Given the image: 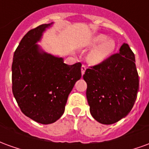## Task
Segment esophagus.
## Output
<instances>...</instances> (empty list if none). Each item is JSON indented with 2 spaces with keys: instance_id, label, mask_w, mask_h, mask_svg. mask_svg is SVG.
Instances as JSON below:
<instances>
[{
  "instance_id": "1",
  "label": "esophagus",
  "mask_w": 149,
  "mask_h": 149,
  "mask_svg": "<svg viewBox=\"0 0 149 149\" xmlns=\"http://www.w3.org/2000/svg\"><path fill=\"white\" fill-rule=\"evenodd\" d=\"M85 70H86V67H85V65H83L81 66V73H82V75H84Z\"/></svg>"
}]
</instances>
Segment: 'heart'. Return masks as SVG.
<instances>
[{
  "mask_svg": "<svg viewBox=\"0 0 149 149\" xmlns=\"http://www.w3.org/2000/svg\"><path fill=\"white\" fill-rule=\"evenodd\" d=\"M107 39L104 35H98L91 40L90 45L95 46L100 44L92 50L88 55V61L93 65L100 64L108 58V56L112 53L115 49V41L112 39Z\"/></svg>",
  "mask_w": 149,
  "mask_h": 149,
  "instance_id": "obj_1",
  "label": "heart"
}]
</instances>
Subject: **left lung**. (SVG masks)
<instances>
[{
  "label": "left lung",
  "mask_w": 149,
  "mask_h": 149,
  "mask_svg": "<svg viewBox=\"0 0 149 149\" xmlns=\"http://www.w3.org/2000/svg\"><path fill=\"white\" fill-rule=\"evenodd\" d=\"M135 62L134 53L124 43L118 53L86 69L83 78L88 103L91 115L99 123L114 124L132 109L139 89Z\"/></svg>",
  "instance_id": "8db88e82"
}]
</instances>
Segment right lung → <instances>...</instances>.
Returning a JSON list of instances; mask_svg holds the SVG:
<instances>
[{
	"label": "right lung",
	"instance_id": "obj_1",
	"mask_svg": "<svg viewBox=\"0 0 149 149\" xmlns=\"http://www.w3.org/2000/svg\"><path fill=\"white\" fill-rule=\"evenodd\" d=\"M52 24L29 31L14 52L12 65L13 93L21 112L43 125L61 118L68 95L81 77V63L66 65L62 57L44 52L36 44Z\"/></svg>",
	"mask_w": 149,
	"mask_h": 149
}]
</instances>
